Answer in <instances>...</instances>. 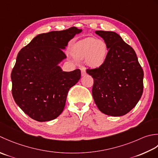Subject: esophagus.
Instances as JSON below:
<instances>
[{"label": "esophagus", "mask_w": 158, "mask_h": 158, "mask_svg": "<svg viewBox=\"0 0 158 158\" xmlns=\"http://www.w3.org/2000/svg\"><path fill=\"white\" fill-rule=\"evenodd\" d=\"M81 69V73H82V76H85V75H86V70H85V68H83V67H82V68H81V69Z\"/></svg>", "instance_id": "1"}]
</instances>
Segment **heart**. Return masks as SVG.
<instances>
[{
    "instance_id": "1",
    "label": "heart",
    "mask_w": 158,
    "mask_h": 158,
    "mask_svg": "<svg viewBox=\"0 0 158 158\" xmlns=\"http://www.w3.org/2000/svg\"><path fill=\"white\" fill-rule=\"evenodd\" d=\"M76 59H86V64L91 68H98L106 62L108 48L104 41L89 37L79 41L72 51Z\"/></svg>"
}]
</instances>
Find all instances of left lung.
I'll use <instances>...</instances> for the list:
<instances>
[{"instance_id": "1", "label": "left lung", "mask_w": 158, "mask_h": 158, "mask_svg": "<svg viewBox=\"0 0 158 158\" xmlns=\"http://www.w3.org/2000/svg\"><path fill=\"white\" fill-rule=\"evenodd\" d=\"M108 48L106 62L98 68L87 69L94 80L92 95L103 113L120 117L136 106L143 92V70L136 52L119 35L96 31Z\"/></svg>"}]
</instances>
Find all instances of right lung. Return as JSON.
<instances>
[{
	"label": "right lung",
	"instance_id": "add662e5",
	"mask_svg": "<svg viewBox=\"0 0 158 158\" xmlns=\"http://www.w3.org/2000/svg\"><path fill=\"white\" fill-rule=\"evenodd\" d=\"M82 31L73 27L40 34L18 54L11 74L13 98L33 119L49 121L63 111L69 90L81 72H63L59 65L67 58L63 50Z\"/></svg>",
	"mask_w": 158,
	"mask_h": 158
}]
</instances>
